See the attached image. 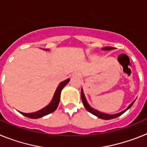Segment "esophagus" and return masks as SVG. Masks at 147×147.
Instances as JSON below:
<instances>
[{
  "label": "esophagus",
  "mask_w": 147,
  "mask_h": 147,
  "mask_svg": "<svg viewBox=\"0 0 147 147\" xmlns=\"http://www.w3.org/2000/svg\"><path fill=\"white\" fill-rule=\"evenodd\" d=\"M74 76H80V74L79 72H75L74 73V74H73Z\"/></svg>",
  "instance_id": "esophagus-1"
}]
</instances>
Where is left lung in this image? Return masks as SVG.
I'll use <instances>...</instances> for the list:
<instances>
[{
    "instance_id": "8db88e82",
    "label": "left lung",
    "mask_w": 147,
    "mask_h": 147,
    "mask_svg": "<svg viewBox=\"0 0 147 147\" xmlns=\"http://www.w3.org/2000/svg\"><path fill=\"white\" fill-rule=\"evenodd\" d=\"M112 49V48L106 47V48H104L103 50H110V49ZM81 97H82V102H83V105H84V106H85V107L86 108V110H88V112H90V113L93 114V115H96V116H97L98 118H100V119H105V120H110V119H115V118L119 117V116H120L121 115H122V114L124 113H125L126 111L128 110V109L130 108V107L132 106V105H133V103L135 102V101L133 102H132V103L129 105V107H127L126 110H124V111H122V112L119 113L114 114V115H108V114L102 113H101V112H98V110L92 108V107H90L89 105H88V102H87L86 98H85V95H84V93H83L82 89V90H81Z\"/></svg>"
}]
</instances>
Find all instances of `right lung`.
<instances>
[{
  "label": "right lung",
  "instance_id": "add662e5",
  "mask_svg": "<svg viewBox=\"0 0 147 147\" xmlns=\"http://www.w3.org/2000/svg\"><path fill=\"white\" fill-rule=\"evenodd\" d=\"M45 50H48V49H45ZM70 81V79L65 80V81L62 82L58 86L57 89L56 90L55 93H54V98H53L52 101L49 104L48 106L42 108V110H39L35 113H24L20 112L22 115L27 118H30V119H38V118H41L42 116H45L46 115L51 113L54 111H55L56 109L57 108L58 105L59 103V98H60V93L62 91V88H64L66 85H67L68 82Z\"/></svg>",
  "mask_w": 147,
  "mask_h": 147
}]
</instances>
